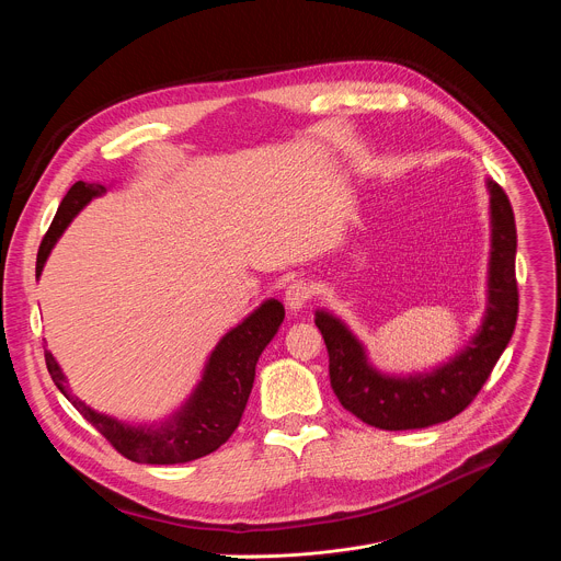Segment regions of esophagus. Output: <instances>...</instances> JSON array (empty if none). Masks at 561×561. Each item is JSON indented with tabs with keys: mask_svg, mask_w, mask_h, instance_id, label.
Here are the masks:
<instances>
[{
	"mask_svg": "<svg viewBox=\"0 0 561 561\" xmlns=\"http://www.w3.org/2000/svg\"><path fill=\"white\" fill-rule=\"evenodd\" d=\"M312 297V286L308 284V282H304V279H297V282H293L288 288H286V306L290 308V310H299V308H304L306 306V301Z\"/></svg>",
	"mask_w": 561,
	"mask_h": 561,
	"instance_id": "obj_1",
	"label": "esophagus"
}]
</instances>
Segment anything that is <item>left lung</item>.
<instances>
[{
	"label": "left lung",
	"instance_id": "left-lung-1",
	"mask_svg": "<svg viewBox=\"0 0 561 561\" xmlns=\"http://www.w3.org/2000/svg\"><path fill=\"white\" fill-rule=\"evenodd\" d=\"M489 191L493 230L486 314L468 346L444 366L409 377L383 375L368 364L364 346L342 319L327 310L314 312V324L329 348L331 386L340 404L364 424L381 431H413L453 420L482 390L508 346L519 310L517 228L504 188L489 180Z\"/></svg>",
	"mask_w": 561,
	"mask_h": 561
}]
</instances>
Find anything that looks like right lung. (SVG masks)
<instances>
[{"mask_svg": "<svg viewBox=\"0 0 561 561\" xmlns=\"http://www.w3.org/2000/svg\"><path fill=\"white\" fill-rule=\"evenodd\" d=\"M104 193L106 186L102 184L75 182L70 186L57 208L48 232L42 239L37 253V275H42V268L55 242L72 221V217L93 197H100ZM282 322V301L266 299L242 324L228 331L210 353L204 377L188 402L162 426H128L117 422L115 417L93 411L82 399L70 394L66 377L55 357L48 351H44V357L55 386L79 411V415L91 422L111 442L117 453L137 463H184L217 450L221 444L228 442L239 422H242L255 381L257 359L268 342L275 337Z\"/></svg>", "mask_w": 561, "mask_h": 561, "instance_id": "1", "label": "right lung"}]
</instances>
